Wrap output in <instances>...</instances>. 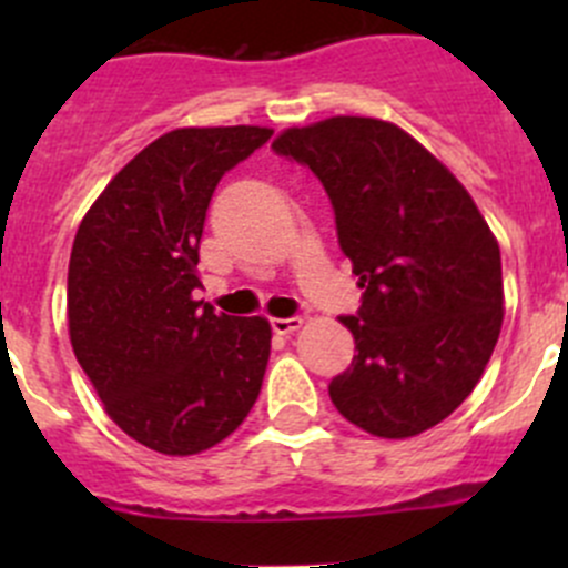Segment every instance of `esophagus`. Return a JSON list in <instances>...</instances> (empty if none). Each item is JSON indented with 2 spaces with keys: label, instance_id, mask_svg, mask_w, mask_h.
Instances as JSON below:
<instances>
[{
  "label": "esophagus",
  "instance_id": "34e87169",
  "mask_svg": "<svg viewBox=\"0 0 568 568\" xmlns=\"http://www.w3.org/2000/svg\"><path fill=\"white\" fill-rule=\"evenodd\" d=\"M302 326V318L300 316H291V318H272V329L277 332V335H291V332H296Z\"/></svg>",
  "mask_w": 568,
  "mask_h": 568
}]
</instances>
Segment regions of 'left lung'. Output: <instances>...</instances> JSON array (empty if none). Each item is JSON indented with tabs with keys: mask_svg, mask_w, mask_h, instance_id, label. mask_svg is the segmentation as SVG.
Instances as JSON below:
<instances>
[{
	"mask_svg": "<svg viewBox=\"0 0 568 568\" xmlns=\"http://www.w3.org/2000/svg\"><path fill=\"white\" fill-rule=\"evenodd\" d=\"M272 148L329 194L363 288L359 311L341 316L357 354L329 382L332 404L374 437L437 426L478 385L503 326L500 247L478 205L385 120L341 114L283 131Z\"/></svg>",
	"mask_w": 568,
	"mask_h": 568,
	"instance_id": "left-lung-1",
	"label": "left lung"
}]
</instances>
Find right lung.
<instances>
[{"label":"right lung","mask_w":568,"mask_h":568,"mask_svg":"<svg viewBox=\"0 0 568 568\" xmlns=\"http://www.w3.org/2000/svg\"><path fill=\"white\" fill-rule=\"evenodd\" d=\"M261 125L175 129L136 153L84 214L68 263V329L106 415L145 448L192 456L231 437L261 393L272 326L216 316L200 288L205 211Z\"/></svg>","instance_id":"obj_1"}]
</instances>
